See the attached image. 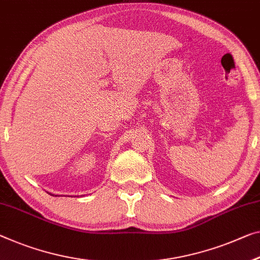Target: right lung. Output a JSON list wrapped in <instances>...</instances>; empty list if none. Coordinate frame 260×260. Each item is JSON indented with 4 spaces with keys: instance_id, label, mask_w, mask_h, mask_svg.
Masks as SVG:
<instances>
[{
    "instance_id": "1",
    "label": "right lung",
    "mask_w": 260,
    "mask_h": 260,
    "mask_svg": "<svg viewBox=\"0 0 260 260\" xmlns=\"http://www.w3.org/2000/svg\"><path fill=\"white\" fill-rule=\"evenodd\" d=\"M55 197H57V195H55Z\"/></svg>"
}]
</instances>
